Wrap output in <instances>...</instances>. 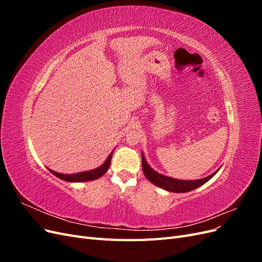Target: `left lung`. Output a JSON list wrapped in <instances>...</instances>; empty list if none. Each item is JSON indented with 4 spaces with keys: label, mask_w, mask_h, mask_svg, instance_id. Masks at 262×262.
Here are the masks:
<instances>
[{
    "label": "left lung",
    "mask_w": 262,
    "mask_h": 262,
    "mask_svg": "<svg viewBox=\"0 0 262 262\" xmlns=\"http://www.w3.org/2000/svg\"><path fill=\"white\" fill-rule=\"evenodd\" d=\"M142 169H143L145 177L148 179V181L152 182L153 185L160 187L164 190H167V191H169V192H177V193L188 192V191H191V190H194L196 188L201 187L219 171V169H217L216 171H214L212 175L205 177V178H202V179H198V180L175 179V178L165 176V175H162V173H160V172L155 171L147 164L143 153H142Z\"/></svg>",
    "instance_id": "obj_1"
}]
</instances>
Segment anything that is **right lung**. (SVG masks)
<instances>
[{
	"label": "right lung",
	"instance_id": "add662e5",
	"mask_svg": "<svg viewBox=\"0 0 262 262\" xmlns=\"http://www.w3.org/2000/svg\"><path fill=\"white\" fill-rule=\"evenodd\" d=\"M113 153L109 154V156L107 157V160L105 161V163L100 165L99 167L92 169V170H87V171H82V172H77V173H71V175H66V173H60L57 171H53L51 169H49L54 176H57L58 178L66 180L69 182H84V181H91V180H95L100 178L102 175H105L107 172L109 166H110V162H112V157H113Z\"/></svg>",
	"mask_w": 262,
	"mask_h": 262
}]
</instances>
